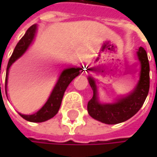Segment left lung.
Here are the masks:
<instances>
[{
  "label": "left lung",
  "mask_w": 157,
  "mask_h": 157,
  "mask_svg": "<svg viewBox=\"0 0 157 157\" xmlns=\"http://www.w3.org/2000/svg\"><path fill=\"white\" fill-rule=\"evenodd\" d=\"M140 63L139 80L128 94L115 99L113 103H101L98 95L96 81L88 76V82L93 89V98L88 102V113L94 119L107 124L123 123L134 116L144 105L149 92V62L145 50L139 47L136 52ZM90 70V69H89Z\"/></svg>",
  "instance_id": "8db88e82"
}]
</instances>
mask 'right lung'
I'll return each mask as SVG.
<instances>
[{
  "mask_svg": "<svg viewBox=\"0 0 157 157\" xmlns=\"http://www.w3.org/2000/svg\"><path fill=\"white\" fill-rule=\"evenodd\" d=\"M37 28H38L37 24L32 25L26 31L25 34L19 41V43L17 44V45L14 48V51H13V52L9 60L8 65H7L6 78H5V92H6V88H7V84H8L9 70H10L11 66L13 65V63H15L19 58H21L31 46V44H33L34 38H35V35L37 33ZM80 71H81V68H75V67L67 68V69L63 70V72L61 73L59 78L57 80V82L48 98L47 102L44 104V105L33 114H22L20 113H19V114L23 119H25L29 122H33V123H42V122H45L49 119L52 118L60 109L62 100H63V97L66 88L68 87L70 82L76 76H78L80 73H82Z\"/></svg>",
  "mask_w": 157,
  "mask_h": 157,
  "instance_id": "1",
  "label": "right lung"
}]
</instances>
